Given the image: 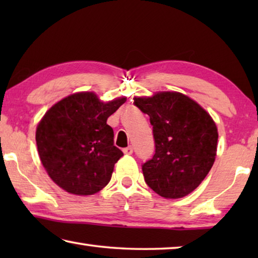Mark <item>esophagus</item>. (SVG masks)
I'll list each match as a JSON object with an SVG mask.
<instances>
[{
  "instance_id": "esophagus-1",
  "label": "esophagus",
  "mask_w": 258,
  "mask_h": 258,
  "mask_svg": "<svg viewBox=\"0 0 258 258\" xmlns=\"http://www.w3.org/2000/svg\"><path fill=\"white\" fill-rule=\"evenodd\" d=\"M123 151H124L125 155H132L133 154V148L132 147H127V148H125Z\"/></svg>"
}]
</instances>
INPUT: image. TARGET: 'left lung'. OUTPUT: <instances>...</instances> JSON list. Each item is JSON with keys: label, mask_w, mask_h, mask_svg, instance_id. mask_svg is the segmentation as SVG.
I'll list each match as a JSON object with an SVG mask.
<instances>
[{"label": "left lung", "mask_w": 258, "mask_h": 258, "mask_svg": "<svg viewBox=\"0 0 258 258\" xmlns=\"http://www.w3.org/2000/svg\"><path fill=\"white\" fill-rule=\"evenodd\" d=\"M134 104L150 117L155 139V155L142 165L146 183L164 198L189 195L215 161L218 133L212 117L178 92L134 98Z\"/></svg>", "instance_id": "obj_1"}]
</instances>
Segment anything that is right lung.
I'll use <instances>...</instances> for the list:
<instances>
[{
    "label": "right lung",
    "mask_w": 258,
    "mask_h": 258,
    "mask_svg": "<svg viewBox=\"0 0 258 258\" xmlns=\"http://www.w3.org/2000/svg\"><path fill=\"white\" fill-rule=\"evenodd\" d=\"M126 98L103 103L93 92L69 95L52 106L36 128L38 155L49 176L73 195L103 189L123 156L107 124Z\"/></svg>",
    "instance_id": "add662e5"
}]
</instances>
